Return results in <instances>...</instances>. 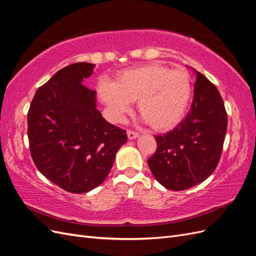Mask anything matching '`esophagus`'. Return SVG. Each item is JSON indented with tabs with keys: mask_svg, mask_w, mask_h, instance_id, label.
Listing matches in <instances>:
<instances>
[{
	"mask_svg": "<svg viewBox=\"0 0 256 256\" xmlns=\"http://www.w3.org/2000/svg\"><path fill=\"white\" fill-rule=\"evenodd\" d=\"M127 136H128L129 140H134V138H138V134L134 132V131H132V130H128L127 131Z\"/></svg>",
	"mask_w": 256,
	"mask_h": 256,
	"instance_id": "esophagus-1",
	"label": "esophagus"
}]
</instances>
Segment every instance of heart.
I'll return each mask as SVG.
<instances>
[{"instance_id": "b5f03b06", "label": "heart", "mask_w": 256, "mask_h": 256, "mask_svg": "<svg viewBox=\"0 0 256 256\" xmlns=\"http://www.w3.org/2000/svg\"><path fill=\"white\" fill-rule=\"evenodd\" d=\"M100 99L112 118L120 120L138 102V112L156 131H168L184 118L190 102L192 84L184 69L159 63L126 69L112 83L99 85Z\"/></svg>"}]
</instances>
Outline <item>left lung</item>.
I'll return each mask as SVG.
<instances>
[{"mask_svg": "<svg viewBox=\"0 0 256 256\" xmlns=\"http://www.w3.org/2000/svg\"><path fill=\"white\" fill-rule=\"evenodd\" d=\"M194 96L184 120L154 136L157 150L147 160L156 180L173 191L194 187L212 174L222 154L228 114L219 90L194 70Z\"/></svg>", "mask_w": 256, "mask_h": 256, "instance_id": "left-lung-1", "label": "left lung"}]
</instances>
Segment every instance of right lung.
Here are the masks:
<instances>
[{"label": "right lung", "mask_w": 256, "mask_h": 256, "mask_svg": "<svg viewBox=\"0 0 256 256\" xmlns=\"http://www.w3.org/2000/svg\"><path fill=\"white\" fill-rule=\"evenodd\" d=\"M94 64L60 69L38 88L28 112V136L36 168L72 193L102 184L115 154L127 142L126 130L108 122L96 108V92L83 84Z\"/></svg>", "instance_id": "obj_1"}]
</instances>
